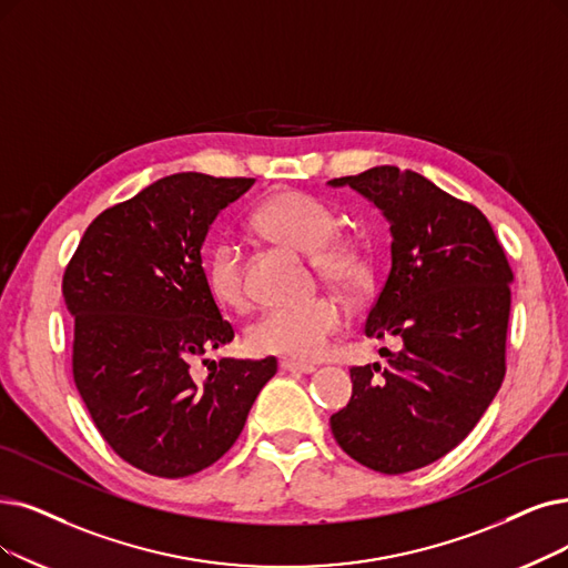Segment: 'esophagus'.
<instances>
[{
  "label": "esophagus",
  "instance_id": "34e87169",
  "mask_svg": "<svg viewBox=\"0 0 568 568\" xmlns=\"http://www.w3.org/2000/svg\"><path fill=\"white\" fill-rule=\"evenodd\" d=\"M280 368H282V371H286V373H301V375H310V373H314V371H316L314 366H310V363L291 361V358L280 361Z\"/></svg>",
  "mask_w": 568,
  "mask_h": 568
}]
</instances>
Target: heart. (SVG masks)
I'll list each match as a JSON object with an SVG mask.
<instances>
[{"label":"heart","instance_id":"b5f03b06","mask_svg":"<svg viewBox=\"0 0 568 568\" xmlns=\"http://www.w3.org/2000/svg\"><path fill=\"white\" fill-rule=\"evenodd\" d=\"M254 233L288 252L312 254V267L324 282L356 291L368 277V258L349 240L333 235L337 216L324 205L298 191H282L265 200L252 216ZM210 298L223 307L242 312L248 305L242 265L235 248L219 244L202 265ZM343 328V310L333 298H312L303 305L265 312L248 328L246 345L254 354L312 361L322 356L328 339Z\"/></svg>","mask_w":568,"mask_h":568}]
</instances>
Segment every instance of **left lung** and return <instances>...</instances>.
<instances>
[{
	"label": "left lung",
	"mask_w": 568,
	"mask_h": 568,
	"mask_svg": "<svg viewBox=\"0 0 568 568\" xmlns=\"http://www.w3.org/2000/svg\"><path fill=\"white\" fill-rule=\"evenodd\" d=\"M389 221L392 270L368 312V337L398 352L356 366L352 398L331 417L347 455L400 475L455 449L480 422L506 375L513 270L487 216L434 181L394 165L331 179Z\"/></svg>",
	"instance_id": "1"
}]
</instances>
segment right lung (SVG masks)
I'll return each mask as SVG.
<instances>
[{"instance_id": "add662e5", "label": "right lung", "mask_w": 568, "mask_h": 568, "mask_svg": "<svg viewBox=\"0 0 568 568\" xmlns=\"http://www.w3.org/2000/svg\"><path fill=\"white\" fill-rule=\"evenodd\" d=\"M254 181L158 179L90 223L64 270L77 389L111 449L158 478L219 462L277 373L267 356L211 361L207 378L192 375L195 359L235 337L207 293L202 244L219 212Z\"/></svg>"}]
</instances>
